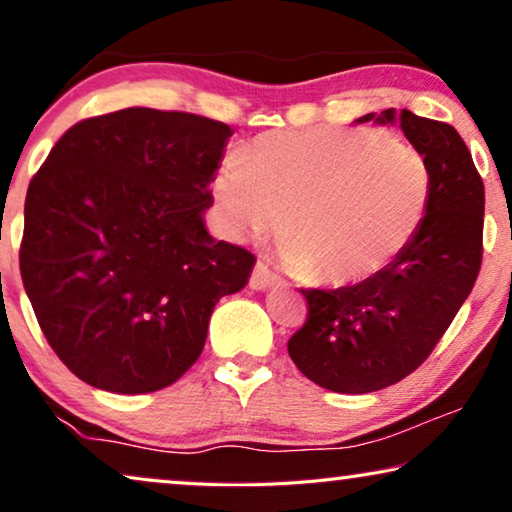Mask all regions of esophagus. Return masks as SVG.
Here are the masks:
<instances>
[{
    "label": "esophagus",
    "instance_id": "1",
    "mask_svg": "<svg viewBox=\"0 0 512 512\" xmlns=\"http://www.w3.org/2000/svg\"><path fill=\"white\" fill-rule=\"evenodd\" d=\"M277 284H282V277L275 275V272H272V270L268 268V265L258 261V263L254 265V272H251V277H249V286H251V289L265 291V289H270V286H277Z\"/></svg>",
    "mask_w": 512,
    "mask_h": 512
}]
</instances>
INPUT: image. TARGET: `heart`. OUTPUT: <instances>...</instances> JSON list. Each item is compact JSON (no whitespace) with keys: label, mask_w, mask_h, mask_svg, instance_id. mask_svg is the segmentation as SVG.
<instances>
[{"label":"heart","mask_w":512,"mask_h":512,"mask_svg":"<svg viewBox=\"0 0 512 512\" xmlns=\"http://www.w3.org/2000/svg\"><path fill=\"white\" fill-rule=\"evenodd\" d=\"M221 223L235 240L282 230L286 261L317 284L387 268L422 228L433 195L426 158L370 128L263 132L216 172Z\"/></svg>","instance_id":"1"}]
</instances>
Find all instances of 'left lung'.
I'll list each match as a JSON object with an SVG mask.
<instances>
[{
  "label": "left lung",
  "instance_id": "8db88e82",
  "mask_svg": "<svg viewBox=\"0 0 512 512\" xmlns=\"http://www.w3.org/2000/svg\"><path fill=\"white\" fill-rule=\"evenodd\" d=\"M398 123L433 174L429 212L408 247L377 275L342 289H300L307 321L291 335L300 373L338 394L401 382L429 359L471 293L482 263L485 186L452 125L394 109L359 123Z\"/></svg>",
  "mask_w": 512,
  "mask_h": 512
}]
</instances>
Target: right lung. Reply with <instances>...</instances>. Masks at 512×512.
I'll use <instances>...</instances> for the list:
<instances>
[{"label": "right lung", "mask_w": 512, "mask_h": 512, "mask_svg": "<svg viewBox=\"0 0 512 512\" xmlns=\"http://www.w3.org/2000/svg\"><path fill=\"white\" fill-rule=\"evenodd\" d=\"M233 130L130 107L72 125L27 188L20 275L48 345L90 387L149 394L205 347L256 256L207 233Z\"/></svg>", "instance_id": "add662e5"}]
</instances>
